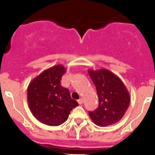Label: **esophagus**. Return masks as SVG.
Here are the masks:
<instances>
[{
  "label": "esophagus",
  "mask_w": 155,
  "mask_h": 155,
  "mask_svg": "<svg viewBox=\"0 0 155 155\" xmlns=\"http://www.w3.org/2000/svg\"><path fill=\"white\" fill-rule=\"evenodd\" d=\"M78 103H79V104H83V100L82 98H80V99L78 100Z\"/></svg>",
  "instance_id": "1"
}]
</instances>
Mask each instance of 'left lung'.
<instances>
[{
	"label": "left lung",
	"mask_w": 155,
	"mask_h": 155,
	"mask_svg": "<svg viewBox=\"0 0 155 155\" xmlns=\"http://www.w3.org/2000/svg\"><path fill=\"white\" fill-rule=\"evenodd\" d=\"M97 89L99 105L89 116L95 124L107 127L122 118L129 107L130 96L119 77L107 69L88 70Z\"/></svg>",
	"instance_id": "obj_1"
}]
</instances>
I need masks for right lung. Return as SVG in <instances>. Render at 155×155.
<instances>
[{
    "mask_svg": "<svg viewBox=\"0 0 155 155\" xmlns=\"http://www.w3.org/2000/svg\"><path fill=\"white\" fill-rule=\"evenodd\" d=\"M66 69L58 64L46 69L30 82L28 103L33 115L43 124L58 126L68 118L70 111L79 104L72 99L61 80Z\"/></svg>",
    "mask_w": 155,
    "mask_h": 155,
    "instance_id": "add662e5",
    "label": "right lung"
}]
</instances>
